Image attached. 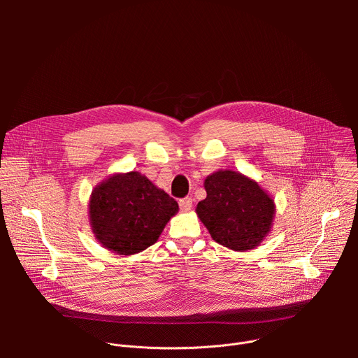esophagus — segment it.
<instances>
[{"label":"esophagus","instance_id":"1","mask_svg":"<svg viewBox=\"0 0 358 358\" xmlns=\"http://www.w3.org/2000/svg\"><path fill=\"white\" fill-rule=\"evenodd\" d=\"M178 203H180V210L181 211H189L191 210V207H192V199L191 198H181L180 201H178Z\"/></svg>","mask_w":358,"mask_h":358}]
</instances>
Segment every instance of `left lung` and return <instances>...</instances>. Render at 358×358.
Returning <instances> with one entry per match:
<instances>
[{"label": "left lung", "mask_w": 358, "mask_h": 358, "mask_svg": "<svg viewBox=\"0 0 358 358\" xmlns=\"http://www.w3.org/2000/svg\"><path fill=\"white\" fill-rule=\"evenodd\" d=\"M203 187L207 198L195 211L215 242L243 252L265 239L276 210L272 196L257 181L238 171L218 170Z\"/></svg>", "instance_id": "left-lung-1"}]
</instances>
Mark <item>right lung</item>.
Here are the masks:
<instances>
[{
    "label": "right lung",
    "mask_w": 358,
    "mask_h": 358,
    "mask_svg": "<svg viewBox=\"0 0 358 358\" xmlns=\"http://www.w3.org/2000/svg\"><path fill=\"white\" fill-rule=\"evenodd\" d=\"M177 213V201L137 171L109 177L89 201L96 239L119 255H134L157 242Z\"/></svg>",
    "instance_id": "add662e5"
}]
</instances>
